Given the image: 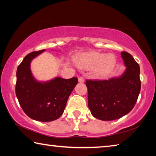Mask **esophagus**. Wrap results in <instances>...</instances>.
<instances>
[{
  "label": "esophagus",
  "instance_id": "1",
  "mask_svg": "<svg viewBox=\"0 0 156 156\" xmlns=\"http://www.w3.org/2000/svg\"><path fill=\"white\" fill-rule=\"evenodd\" d=\"M78 81H79V83H83L84 82V78L83 77H82V76H80V77L78 78Z\"/></svg>",
  "mask_w": 156,
  "mask_h": 156
}]
</instances>
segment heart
<instances>
[{"label": "heart", "mask_w": 156, "mask_h": 156, "mask_svg": "<svg viewBox=\"0 0 156 156\" xmlns=\"http://www.w3.org/2000/svg\"><path fill=\"white\" fill-rule=\"evenodd\" d=\"M76 65L81 69H91L97 67L96 72L100 76H106L115 67L116 58L112 54L106 55L98 52H89L82 54L76 60Z\"/></svg>", "instance_id": "1"}]
</instances>
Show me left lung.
Returning <instances> with one entry per match:
<instances>
[{"mask_svg":"<svg viewBox=\"0 0 156 156\" xmlns=\"http://www.w3.org/2000/svg\"><path fill=\"white\" fill-rule=\"evenodd\" d=\"M121 56L126 70L119 77L86 80L88 106L97 119H119L133 109L138 100L141 89L140 66L129 53L122 51Z\"/></svg>","mask_w":156,"mask_h":156,"instance_id":"obj_1","label":"left lung"}]
</instances>
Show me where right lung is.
I'll list each match as a JSON object with an SVG mask.
<instances>
[{"mask_svg":"<svg viewBox=\"0 0 156 156\" xmlns=\"http://www.w3.org/2000/svg\"><path fill=\"white\" fill-rule=\"evenodd\" d=\"M45 49L27 54L16 71V95L26 115L41 122L59 118L65 109L69 96L78 83V78L56 77L47 82L36 80L31 73V60Z\"/></svg>","mask_w":156,"mask_h":156,"instance_id":"1","label":"right lung"}]
</instances>
